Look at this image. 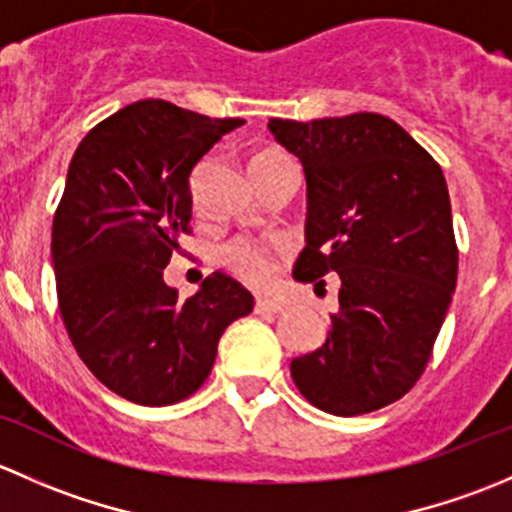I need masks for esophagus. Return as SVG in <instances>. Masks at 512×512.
Returning <instances> with one entry per match:
<instances>
[{"mask_svg":"<svg viewBox=\"0 0 512 512\" xmlns=\"http://www.w3.org/2000/svg\"><path fill=\"white\" fill-rule=\"evenodd\" d=\"M287 304L282 299H272V297H257L255 299V312H272V314H280L285 312Z\"/></svg>","mask_w":512,"mask_h":512,"instance_id":"obj_1","label":"esophagus"}]
</instances>
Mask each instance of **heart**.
Here are the masks:
<instances>
[{"instance_id":"heart-1","label":"heart","mask_w":512,"mask_h":512,"mask_svg":"<svg viewBox=\"0 0 512 512\" xmlns=\"http://www.w3.org/2000/svg\"><path fill=\"white\" fill-rule=\"evenodd\" d=\"M280 158H285V156L277 151H262L252 158L250 168L252 170L265 168V165L275 163V160H280ZM223 260L237 277H242V280L250 282V285H265V282H270V277H272L270 252H267L265 247L255 245V242H250V240L230 242V245L223 250Z\"/></svg>"}]
</instances>
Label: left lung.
Segmentation results:
<instances>
[{"mask_svg": "<svg viewBox=\"0 0 512 512\" xmlns=\"http://www.w3.org/2000/svg\"><path fill=\"white\" fill-rule=\"evenodd\" d=\"M267 128L307 178V247L294 280H342L324 344L289 364L294 384L334 416L394 404L426 369L456 289L441 165L381 113L270 118Z\"/></svg>", "mask_w": 512, "mask_h": 512, "instance_id": "1", "label": "left lung"}]
</instances>
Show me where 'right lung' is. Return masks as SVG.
I'll return each mask as SVG.
<instances>
[{"label": "right lung", "instance_id": "obj_1", "mask_svg": "<svg viewBox=\"0 0 512 512\" xmlns=\"http://www.w3.org/2000/svg\"><path fill=\"white\" fill-rule=\"evenodd\" d=\"M242 123L146 98L91 128L71 158L51 227L59 312L91 374L133 404L195 394L227 324L252 312V294L223 272L188 299L163 280L190 232V173Z\"/></svg>", "mask_w": 512, "mask_h": 512}]
</instances>
